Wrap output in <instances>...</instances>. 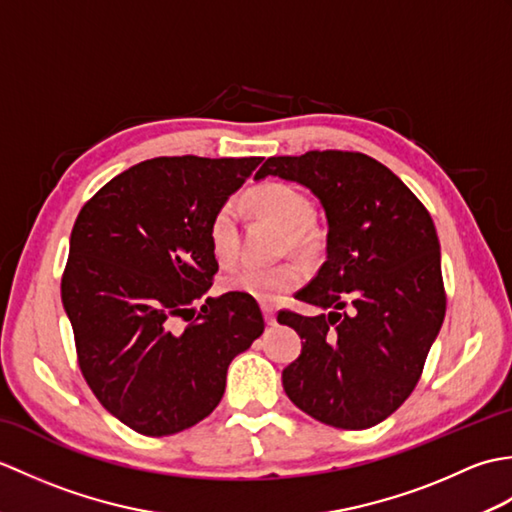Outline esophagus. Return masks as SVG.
I'll list each match as a JSON object with an SVG mask.
<instances>
[{
  "instance_id": "34e87169",
  "label": "esophagus",
  "mask_w": 512,
  "mask_h": 512,
  "mask_svg": "<svg viewBox=\"0 0 512 512\" xmlns=\"http://www.w3.org/2000/svg\"><path fill=\"white\" fill-rule=\"evenodd\" d=\"M262 312H264V319H266L268 325H275L277 323V314H275L273 306H262Z\"/></svg>"
}]
</instances>
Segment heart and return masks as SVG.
Listing matches in <instances>:
<instances>
[{
    "label": "heart",
    "mask_w": 512,
    "mask_h": 512,
    "mask_svg": "<svg viewBox=\"0 0 512 512\" xmlns=\"http://www.w3.org/2000/svg\"><path fill=\"white\" fill-rule=\"evenodd\" d=\"M248 200L257 213L286 226L288 246L310 250L319 244V231L310 220V200L299 189L286 182H266L250 191ZM206 237L217 264L228 268L237 262L242 246H239V213L233 202H224L213 211ZM303 279H306V264L301 259H286L273 266L248 264L237 268L222 279V288L262 303H275L299 288Z\"/></svg>",
    "instance_id": "obj_1"
}]
</instances>
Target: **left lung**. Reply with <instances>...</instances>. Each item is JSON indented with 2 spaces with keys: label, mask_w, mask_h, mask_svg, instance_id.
Listing matches in <instances>:
<instances>
[{
  "label": "left lung",
  "mask_w": 512,
  "mask_h": 512,
  "mask_svg": "<svg viewBox=\"0 0 512 512\" xmlns=\"http://www.w3.org/2000/svg\"><path fill=\"white\" fill-rule=\"evenodd\" d=\"M308 187L328 217V259L295 299L319 317L279 310L303 339L281 380L308 416L369 429L405 402L447 312L436 226L394 171L361 151L268 158L255 178Z\"/></svg>",
  "instance_id": "obj_1"
}]
</instances>
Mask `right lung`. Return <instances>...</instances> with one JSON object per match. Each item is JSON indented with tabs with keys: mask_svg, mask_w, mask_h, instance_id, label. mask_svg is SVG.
<instances>
[{
	"mask_svg": "<svg viewBox=\"0 0 512 512\" xmlns=\"http://www.w3.org/2000/svg\"><path fill=\"white\" fill-rule=\"evenodd\" d=\"M264 158L138 162L83 204L61 299L76 361L114 418L160 438L220 405L226 369L264 332L259 303L206 297L217 262L206 226Z\"/></svg>",
	"mask_w": 512,
	"mask_h": 512,
	"instance_id": "add662e5",
	"label": "right lung"
}]
</instances>
